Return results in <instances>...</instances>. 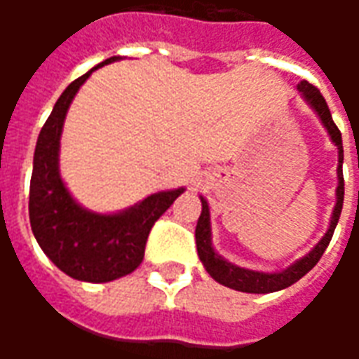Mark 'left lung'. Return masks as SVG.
I'll return each instance as SVG.
<instances>
[{"mask_svg":"<svg viewBox=\"0 0 359 359\" xmlns=\"http://www.w3.org/2000/svg\"><path fill=\"white\" fill-rule=\"evenodd\" d=\"M298 90L304 95V100L313 107L321 123L327 128V133L331 136V140L334 142V146L339 149V167H337V175H339V187H337V203H334V210H332L331 225L327 229V233L321 241L317 242L316 248L311 250L309 254L298 259L296 264L290 267H286L285 271H278V273H259V271L244 269L238 265L229 264L226 259L219 256L217 252L211 246V223H210V205L208 202L202 200V213L198 219V225H196V246H198V256L202 259L203 267L210 273L211 277L215 278L221 285L234 288V290H241V292H250V294H269L283 290L286 286L294 285L296 280H300L308 271H311L317 265V262L321 259L323 252L329 246V242L332 238V233L337 229L339 223L340 211H342V202H344V177H342V159H344V149H342V136H340L339 126L334 125V121L331 117V111L329 105L325 102V97L321 92L309 84L308 81H302L298 84Z\"/></svg>","mask_w":359,"mask_h":359,"instance_id":"obj_1","label":"left lung"}]
</instances>
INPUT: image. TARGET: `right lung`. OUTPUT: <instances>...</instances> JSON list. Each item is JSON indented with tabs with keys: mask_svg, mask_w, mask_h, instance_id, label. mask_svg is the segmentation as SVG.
Here are the masks:
<instances>
[{
	"mask_svg": "<svg viewBox=\"0 0 359 359\" xmlns=\"http://www.w3.org/2000/svg\"><path fill=\"white\" fill-rule=\"evenodd\" d=\"M118 57L105 59L92 71ZM92 71L59 95L40 130L30 179L28 215L36 241L59 269L86 283H109L133 273L144 259L151 226L184 188L157 192L118 213H94L76 203L59 175V140L69 105Z\"/></svg>",
	"mask_w": 359,
	"mask_h": 359,
	"instance_id": "obj_1",
	"label": "right lung"
}]
</instances>
